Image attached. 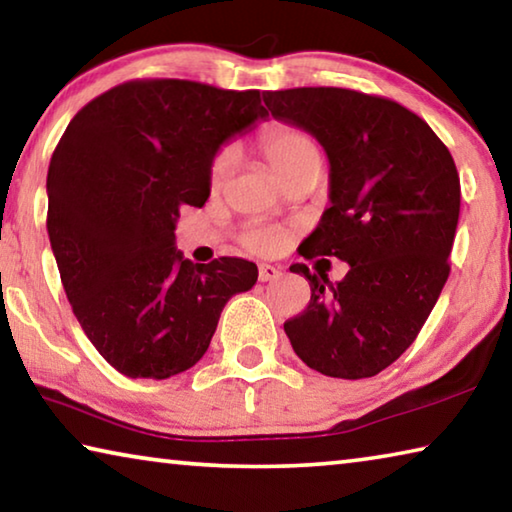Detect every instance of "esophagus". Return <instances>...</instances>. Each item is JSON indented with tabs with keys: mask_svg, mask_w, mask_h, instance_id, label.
Returning <instances> with one entry per match:
<instances>
[{
	"mask_svg": "<svg viewBox=\"0 0 512 512\" xmlns=\"http://www.w3.org/2000/svg\"><path fill=\"white\" fill-rule=\"evenodd\" d=\"M282 275V271L280 268H275V266H271V264H262L259 266V282H273V280H277V277Z\"/></svg>",
	"mask_w": 512,
	"mask_h": 512,
	"instance_id": "1",
	"label": "esophagus"
}]
</instances>
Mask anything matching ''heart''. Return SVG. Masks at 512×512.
<instances>
[{
	"instance_id": "1",
	"label": "heart",
	"mask_w": 512,
	"mask_h": 512,
	"mask_svg": "<svg viewBox=\"0 0 512 512\" xmlns=\"http://www.w3.org/2000/svg\"><path fill=\"white\" fill-rule=\"evenodd\" d=\"M259 144L266 153L268 162H271L273 171L282 180L289 176L293 169H298L300 164L309 160H323L320 158L318 144L311 140L307 133L298 131L293 126H268L259 137ZM237 153L232 146H223L214 153L210 162V185L212 189H221L228 183L232 169H235ZM289 241V230L280 228V225H268V223H253L241 232V244L253 253L273 255L277 250H282Z\"/></svg>"
}]
</instances>
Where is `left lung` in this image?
<instances>
[{
    "mask_svg": "<svg viewBox=\"0 0 512 512\" xmlns=\"http://www.w3.org/2000/svg\"><path fill=\"white\" fill-rule=\"evenodd\" d=\"M264 103L277 121L314 135L329 160V207L300 255L350 266L332 284L325 271L293 264L311 300L284 332L327 377H375L415 341L449 277L461 212L452 153L427 121L384 97L293 88L264 92Z\"/></svg>",
    "mask_w": 512,
    "mask_h": 512,
    "instance_id": "8db88e82",
    "label": "left lung"
}]
</instances>
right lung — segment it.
<instances>
[{"instance_id": "1", "label": "right lung", "mask_w": 512, "mask_h": 512, "mask_svg": "<svg viewBox=\"0 0 512 512\" xmlns=\"http://www.w3.org/2000/svg\"><path fill=\"white\" fill-rule=\"evenodd\" d=\"M268 115L259 90L128 81L76 112L47 173V232L69 305L121 375L169 379L201 361L257 266L194 264L176 248L180 207H203L221 146Z\"/></svg>"}]
</instances>
